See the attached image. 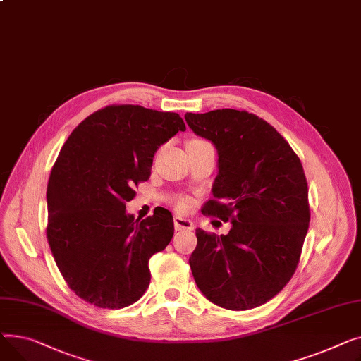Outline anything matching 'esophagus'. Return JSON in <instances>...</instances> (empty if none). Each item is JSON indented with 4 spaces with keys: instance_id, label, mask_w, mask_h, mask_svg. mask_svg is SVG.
I'll use <instances>...</instances> for the list:
<instances>
[{
    "instance_id": "34e87169",
    "label": "esophagus",
    "mask_w": 361,
    "mask_h": 361,
    "mask_svg": "<svg viewBox=\"0 0 361 361\" xmlns=\"http://www.w3.org/2000/svg\"><path fill=\"white\" fill-rule=\"evenodd\" d=\"M173 223H175V228L179 231V230H192L194 228V224L190 220H186V219H182L179 216H176L173 219Z\"/></svg>"
}]
</instances>
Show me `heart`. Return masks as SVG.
Returning a JSON list of instances; mask_svg holds the SVG:
<instances>
[{"instance_id": "b5f03b06", "label": "heart", "mask_w": 361, "mask_h": 361, "mask_svg": "<svg viewBox=\"0 0 361 361\" xmlns=\"http://www.w3.org/2000/svg\"><path fill=\"white\" fill-rule=\"evenodd\" d=\"M178 208L180 209V211H186L189 207H190V201L188 200V198H182V200H179L178 201Z\"/></svg>"}]
</instances>
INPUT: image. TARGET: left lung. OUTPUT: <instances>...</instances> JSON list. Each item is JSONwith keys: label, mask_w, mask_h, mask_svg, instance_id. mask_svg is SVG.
Listing matches in <instances>:
<instances>
[{"label": "left lung", "mask_w": 361, "mask_h": 361, "mask_svg": "<svg viewBox=\"0 0 361 361\" xmlns=\"http://www.w3.org/2000/svg\"><path fill=\"white\" fill-rule=\"evenodd\" d=\"M185 119L219 153L214 198L202 214L233 224L226 236L197 228L189 258L195 283L220 307H258L286 287L300 261L310 221L302 161L274 126L246 111Z\"/></svg>", "instance_id": "left-lung-1"}]
</instances>
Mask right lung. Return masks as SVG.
<instances>
[{
	"instance_id": "right-lung-1",
	"label": "right lung",
	"mask_w": 361,
	"mask_h": 361,
	"mask_svg": "<svg viewBox=\"0 0 361 361\" xmlns=\"http://www.w3.org/2000/svg\"><path fill=\"white\" fill-rule=\"evenodd\" d=\"M185 130L178 114L111 104L78 123L61 148L48 182L47 238L84 302L122 309L148 288V261L171 243L173 217L157 208L138 221L125 207L150 178L159 147Z\"/></svg>"
}]
</instances>
